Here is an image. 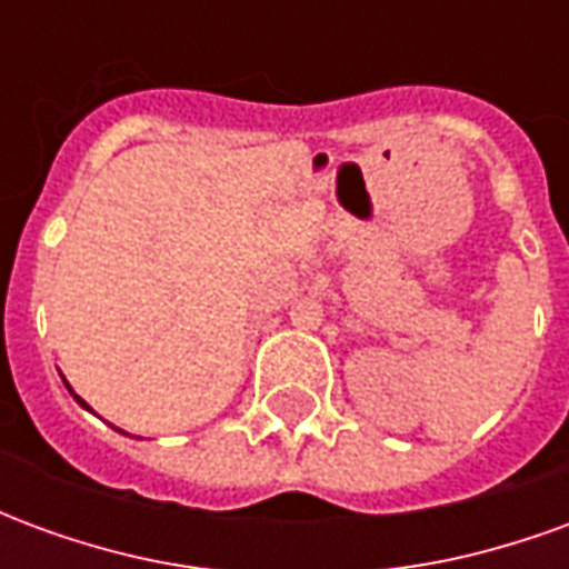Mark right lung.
<instances>
[{"label":"right lung","mask_w":569,"mask_h":569,"mask_svg":"<svg viewBox=\"0 0 569 569\" xmlns=\"http://www.w3.org/2000/svg\"><path fill=\"white\" fill-rule=\"evenodd\" d=\"M67 387H69V383H67ZM69 393H72V390H69ZM72 396H76V393H72ZM76 402H79L81 408H88V402H84V399H81V396H76Z\"/></svg>","instance_id":"obj_1"}]
</instances>
